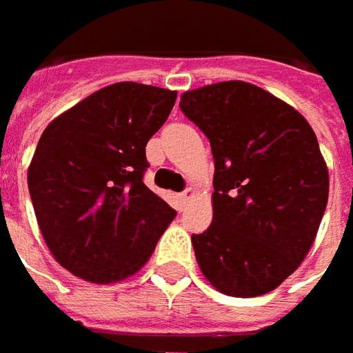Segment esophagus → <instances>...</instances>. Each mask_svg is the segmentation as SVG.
Wrapping results in <instances>:
<instances>
[{"instance_id": "34e87169", "label": "esophagus", "mask_w": 353, "mask_h": 353, "mask_svg": "<svg viewBox=\"0 0 353 353\" xmlns=\"http://www.w3.org/2000/svg\"><path fill=\"white\" fill-rule=\"evenodd\" d=\"M194 196H196V190H194V188H186L184 192H181V194L176 196V200H179V204H181V208H183V206H186Z\"/></svg>"}]
</instances>
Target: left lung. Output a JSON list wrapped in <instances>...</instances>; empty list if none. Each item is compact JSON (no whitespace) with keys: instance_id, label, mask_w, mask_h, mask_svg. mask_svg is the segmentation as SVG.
<instances>
[{"instance_id":"left-lung-1","label":"left lung","mask_w":353,"mask_h":353,"mask_svg":"<svg viewBox=\"0 0 353 353\" xmlns=\"http://www.w3.org/2000/svg\"><path fill=\"white\" fill-rule=\"evenodd\" d=\"M181 110L214 155L212 224L192 236L216 291H275L310 251L328 202V167L314 129L292 105L250 82L188 90Z\"/></svg>"}]
</instances>
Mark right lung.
I'll list each match as a JSON object with an SVG mask.
<instances>
[{
	"instance_id": "1",
	"label": "right lung",
	"mask_w": 353,
	"mask_h": 353,
	"mask_svg": "<svg viewBox=\"0 0 353 353\" xmlns=\"http://www.w3.org/2000/svg\"><path fill=\"white\" fill-rule=\"evenodd\" d=\"M176 92L139 82L96 90L54 117L27 170L37 224L66 271L96 285L133 277L176 212L143 183L145 145Z\"/></svg>"
}]
</instances>
